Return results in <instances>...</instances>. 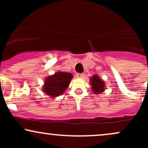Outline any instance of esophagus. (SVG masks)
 Returning a JSON list of instances; mask_svg holds the SVG:
<instances>
[{
	"label": "esophagus",
	"instance_id": "1",
	"mask_svg": "<svg viewBox=\"0 0 148 148\" xmlns=\"http://www.w3.org/2000/svg\"><path fill=\"white\" fill-rule=\"evenodd\" d=\"M76 76L77 78H83L84 76V74H81V73H77V74H76Z\"/></svg>",
	"mask_w": 148,
	"mask_h": 148
}]
</instances>
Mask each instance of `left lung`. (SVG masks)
<instances>
[{"label":"left lung","instance_id":"1","mask_svg":"<svg viewBox=\"0 0 148 148\" xmlns=\"http://www.w3.org/2000/svg\"><path fill=\"white\" fill-rule=\"evenodd\" d=\"M91 86L92 90L95 94L100 93L104 90L105 84L104 82L97 75H94L91 79Z\"/></svg>","mask_w":148,"mask_h":148}]
</instances>
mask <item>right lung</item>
<instances>
[{"label": "right lung", "mask_w": 148, "mask_h": 148, "mask_svg": "<svg viewBox=\"0 0 148 148\" xmlns=\"http://www.w3.org/2000/svg\"><path fill=\"white\" fill-rule=\"evenodd\" d=\"M72 78V74L70 73L56 72L45 79L43 90L51 97L60 95L68 87Z\"/></svg>", "instance_id": "right-lung-1"}]
</instances>
